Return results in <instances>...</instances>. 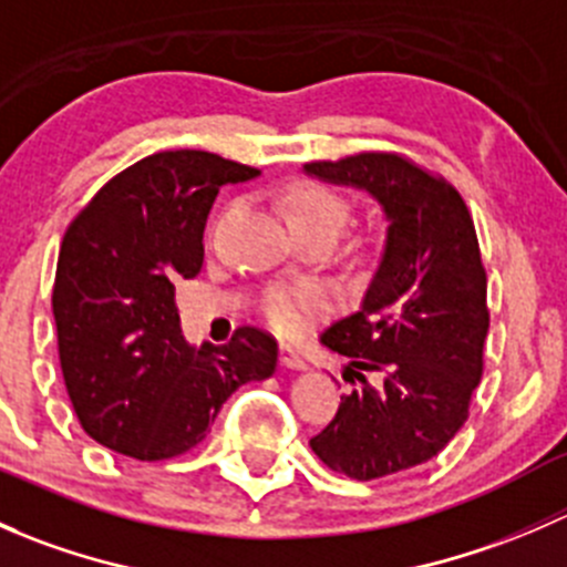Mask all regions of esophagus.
I'll return each mask as SVG.
<instances>
[{
	"label": "esophagus",
	"mask_w": 567,
	"mask_h": 567,
	"mask_svg": "<svg viewBox=\"0 0 567 567\" xmlns=\"http://www.w3.org/2000/svg\"><path fill=\"white\" fill-rule=\"evenodd\" d=\"M279 362H282L285 368H293V370H305V368H307L305 359H301L299 353H296L293 348H290V346H282V348H279Z\"/></svg>",
	"instance_id": "esophagus-1"
}]
</instances>
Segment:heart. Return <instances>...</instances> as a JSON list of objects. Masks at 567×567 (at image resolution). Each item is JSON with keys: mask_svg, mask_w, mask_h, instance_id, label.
I'll use <instances>...</instances> for the list:
<instances>
[{"mask_svg": "<svg viewBox=\"0 0 567 567\" xmlns=\"http://www.w3.org/2000/svg\"><path fill=\"white\" fill-rule=\"evenodd\" d=\"M279 208L290 230L299 233H334L346 225L351 205L326 183L316 177H296L279 194ZM326 310V293L318 285H271L260 296V312L268 323L282 334H296L305 329L312 318Z\"/></svg>", "mask_w": 567, "mask_h": 567, "instance_id": "heart-1", "label": "heart"}]
</instances>
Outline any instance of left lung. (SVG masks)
Instances as JSON below:
<instances>
[{
	"mask_svg": "<svg viewBox=\"0 0 567 567\" xmlns=\"http://www.w3.org/2000/svg\"><path fill=\"white\" fill-rule=\"evenodd\" d=\"M305 169L364 188L392 221L359 312L320 337L351 359L353 390L310 447L353 480L405 472L447 447L483 379L488 279L472 214L447 177L403 153L364 151Z\"/></svg>",
	"mask_w": 567,
	"mask_h": 567,
	"instance_id": "8db88e82",
	"label": "left lung"
}]
</instances>
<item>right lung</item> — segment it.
Masks as SVG:
<instances>
[{"label": "right lung", "instance_id": "obj_1", "mask_svg": "<svg viewBox=\"0 0 567 567\" xmlns=\"http://www.w3.org/2000/svg\"><path fill=\"white\" fill-rule=\"evenodd\" d=\"M257 173L208 151L153 153L104 183L68 225L51 293L62 379L79 425L114 453H188L238 386L277 368V340L257 326L192 351L175 307L177 279L203 268L219 188Z\"/></svg>", "mask_w": 567, "mask_h": 567}]
</instances>
